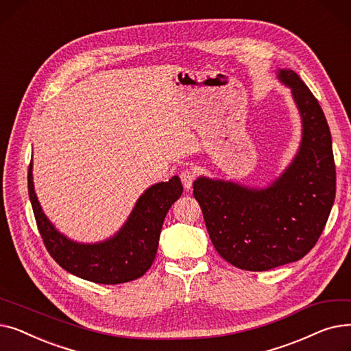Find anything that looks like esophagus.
Masks as SVG:
<instances>
[{
    "label": "esophagus",
    "mask_w": 351,
    "mask_h": 351,
    "mask_svg": "<svg viewBox=\"0 0 351 351\" xmlns=\"http://www.w3.org/2000/svg\"><path fill=\"white\" fill-rule=\"evenodd\" d=\"M179 176H180V180L183 183V186H185V189H191L192 183L195 180V172L186 169V171H182Z\"/></svg>",
    "instance_id": "1"
}]
</instances>
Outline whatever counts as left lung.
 Here are the masks:
<instances>
[{"label": "left lung", "mask_w": 351, "mask_h": 351, "mask_svg": "<svg viewBox=\"0 0 351 351\" xmlns=\"http://www.w3.org/2000/svg\"><path fill=\"white\" fill-rule=\"evenodd\" d=\"M302 115L303 138L287 171L267 189L199 178L193 195L210 241L234 267L265 271L296 262L313 247L336 197L330 129L316 97L294 71L280 69Z\"/></svg>", "instance_id": "8db88e82"}]
</instances>
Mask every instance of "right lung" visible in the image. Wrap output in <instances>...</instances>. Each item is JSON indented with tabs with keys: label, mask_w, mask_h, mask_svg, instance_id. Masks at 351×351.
<instances>
[{
	"label": "right lung",
	"mask_w": 351,
	"mask_h": 351,
	"mask_svg": "<svg viewBox=\"0 0 351 351\" xmlns=\"http://www.w3.org/2000/svg\"><path fill=\"white\" fill-rule=\"evenodd\" d=\"M182 192L178 176L156 183L139 197L126 223L112 239L95 245H81L55 230L43 213L34 192L32 162L28 168L29 200L48 253L66 271L101 285L135 280L152 266L163 219Z\"/></svg>",
	"instance_id": "obj_1"
}]
</instances>
